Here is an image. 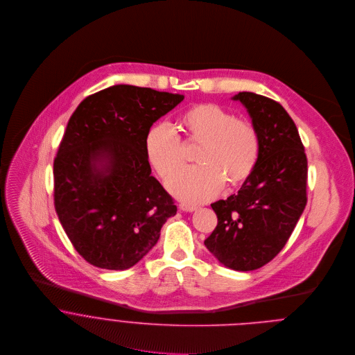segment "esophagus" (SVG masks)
I'll return each instance as SVG.
<instances>
[{"instance_id": "1", "label": "esophagus", "mask_w": 355, "mask_h": 355, "mask_svg": "<svg viewBox=\"0 0 355 355\" xmlns=\"http://www.w3.org/2000/svg\"><path fill=\"white\" fill-rule=\"evenodd\" d=\"M179 207L183 211H194V210H197V206L196 205H190V203H180Z\"/></svg>"}]
</instances>
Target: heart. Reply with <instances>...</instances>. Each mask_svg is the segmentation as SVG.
Here are the masks:
<instances>
[{"mask_svg": "<svg viewBox=\"0 0 355 355\" xmlns=\"http://www.w3.org/2000/svg\"><path fill=\"white\" fill-rule=\"evenodd\" d=\"M179 125L186 142L201 146L196 154L200 165L183 168L168 179L166 186L175 197L183 202H205L220 193L224 182L236 187L252 176L261 152L259 132L252 120L205 102L186 109ZM145 152L162 179L175 172L184 158L180 137L166 123L148 132Z\"/></svg>", "mask_w": 355, "mask_h": 355, "instance_id": "b5f03b06", "label": "heart"}]
</instances>
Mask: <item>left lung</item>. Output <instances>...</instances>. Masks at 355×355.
<instances>
[{
	"instance_id": "left-lung-1",
	"label": "left lung",
	"mask_w": 355,
	"mask_h": 355,
	"mask_svg": "<svg viewBox=\"0 0 355 355\" xmlns=\"http://www.w3.org/2000/svg\"><path fill=\"white\" fill-rule=\"evenodd\" d=\"M242 102L258 128L261 152L238 194L211 203L217 225L205 246L223 265L254 270L290 239L307 202V158L297 125L279 102L249 92Z\"/></svg>"
}]
</instances>
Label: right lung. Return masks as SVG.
Wrapping results in <instances>:
<instances>
[{"instance_id":"obj_1","label":"right lung","mask_w":355,"mask_h":355,"mask_svg":"<svg viewBox=\"0 0 355 355\" xmlns=\"http://www.w3.org/2000/svg\"><path fill=\"white\" fill-rule=\"evenodd\" d=\"M184 100L116 85L72 113L53 164L54 207L75 250L89 263L128 269L152 250L178 207L152 176L145 139L153 123ZM102 160L100 170L96 165Z\"/></svg>"}]
</instances>
